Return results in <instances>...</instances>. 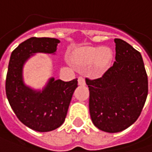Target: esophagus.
I'll list each match as a JSON object with an SVG mask.
<instances>
[{
    "mask_svg": "<svg viewBox=\"0 0 152 152\" xmlns=\"http://www.w3.org/2000/svg\"><path fill=\"white\" fill-rule=\"evenodd\" d=\"M78 83H79V85L80 86H85L86 85V80H85V78L84 77H79V79H78Z\"/></svg>",
    "mask_w": 152,
    "mask_h": 152,
    "instance_id": "34e87169",
    "label": "esophagus"
}]
</instances>
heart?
I'll use <instances>...</instances> for the list:
<instances>
[{
	"label": "heart",
	"instance_id": "1",
	"mask_svg": "<svg viewBox=\"0 0 152 152\" xmlns=\"http://www.w3.org/2000/svg\"><path fill=\"white\" fill-rule=\"evenodd\" d=\"M113 58L111 49L107 48L85 47L77 49L71 54V62L78 67L92 66L96 72L104 70Z\"/></svg>",
	"mask_w": 152,
	"mask_h": 152
}]
</instances>
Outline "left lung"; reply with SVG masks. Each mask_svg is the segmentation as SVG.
Returning <instances> with one entry per match:
<instances>
[{
  "label": "left lung",
  "instance_id": "obj_1",
  "mask_svg": "<svg viewBox=\"0 0 152 152\" xmlns=\"http://www.w3.org/2000/svg\"><path fill=\"white\" fill-rule=\"evenodd\" d=\"M114 42L113 66L99 79L86 80L92 123L110 133L122 132L135 122L148 94V78L141 53L121 39H115Z\"/></svg>",
  "mask_w": 152,
  "mask_h": 152
}]
</instances>
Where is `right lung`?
<instances>
[{
    "label": "right lung",
    "instance_id": "add662e5",
    "mask_svg": "<svg viewBox=\"0 0 152 152\" xmlns=\"http://www.w3.org/2000/svg\"><path fill=\"white\" fill-rule=\"evenodd\" d=\"M59 43L58 39L32 37L12 52L8 63L6 94L10 106L22 124L39 132L53 131L64 123L78 81L50 78L41 91L34 90L24 83L23 66L34 53L54 54Z\"/></svg>",
    "mask_w": 152,
    "mask_h": 152
}]
</instances>
